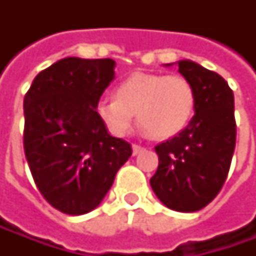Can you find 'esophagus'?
Listing matches in <instances>:
<instances>
[{"label": "esophagus", "instance_id": "34e87169", "mask_svg": "<svg viewBox=\"0 0 256 256\" xmlns=\"http://www.w3.org/2000/svg\"><path fill=\"white\" fill-rule=\"evenodd\" d=\"M144 152V148L141 145H136V144H134L132 145V154L134 155H138V154Z\"/></svg>", "mask_w": 256, "mask_h": 256}]
</instances>
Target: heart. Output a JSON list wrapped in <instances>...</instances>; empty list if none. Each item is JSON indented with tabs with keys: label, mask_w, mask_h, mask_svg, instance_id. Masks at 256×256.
I'll list each match as a JSON object with an SVG mask.
<instances>
[{
	"label": "heart",
	"mask_w": 256,
	"mask_h": 256,
	"mask_svg": "<svg viewBox=\"0 0 256 256\" xmlns=\"http://www.w3.org/2000/svg\"><path fill=\"white\" fill-rule=\"evenodd\" d=\"M195 102V88L182 75L134 74L116 86L115 98L96 104V114L115 136L128 134L136 114L144 131L164 140L188 125Z\"/></svg>",
	"instance_id": "b5f03b06"
}]
</instances>
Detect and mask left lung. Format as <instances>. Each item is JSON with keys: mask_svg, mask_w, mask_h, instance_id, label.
I'll return each instance as SVG.
<instances>
[{"mask_svg": "<svg viewBox=\"0 0 256 256\" xmlns=\"http://www.w3.org/2000/svg\"><path fill=\"white\" fill-rule=\"evenodd\" d=\"M176 64L195 88V115L185 130L155 146L160 164L150 182L165 206L195 212L218 195L231 166L236 141L234 92L216 72L190 60Z\"/></svg>", "mask_w": 256, "mask_h": 256, "instance_id": "1", "label": "left lung"}]
</instances>
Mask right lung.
<instances>
[{
  "label": "right lung",
  "instance_id": "add662e5",
  "mask_svg": "<svg viewBox=\"0 0 256 256\" xmlns=\"http://www.w3.org/2000/svg\"><path fill=\"white\" fill-rule=\"evenodd\" d=\"M115 61L66 56L35 76L24 98V151L40 192L55 210H95L132 154L108 134L96 104L115 78Z\"/></svg>",
  "mask_w": 256,
  "mask_h": 256
}]
</instances>
